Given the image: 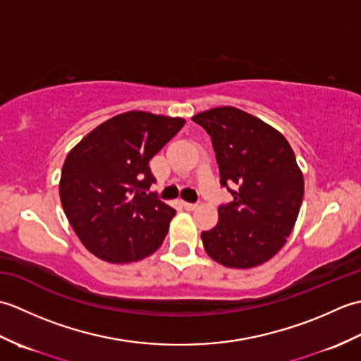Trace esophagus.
<instances>
[{
  "instance_id": "1",
  "label": "esophagus",
  "mask_w": 361,
  "mask_h": 361,
  "mask_svg": "<svg viewBox=\"0 0 361 361\" xmlns=\"http://www.w3.org/2000/svg\"><path fill=\"white\" fill-rule=\"evenodd\" d=\"M183 208H185L186 211H194L197 208V203H189V202H183Z\"/></svg>"
}]
</instances>
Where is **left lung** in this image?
<instances>
[{"instance_id":"1","label":"left lung","mask_w":361,"mask_h":361,"mask_svg":"<svg viewBox=\"0 0 361 361\" xmlns=\"http://www.w3.org/2000/svg\"><path fill=\"white\" fill-rule=\"evenodd\" d=\"M192 121L211 136L220 185L234 198L219 206V224L202 233L206 252L229 268L267 262L283 247L301 209L304 178L293 149L278 130L234 106Z\"/></svg>"}]
</instances>
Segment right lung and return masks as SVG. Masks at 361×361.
I'll return each instance as SVG.
<instances>
[{
	"mask_svg": "<svg viewBox=\"0 0 361 361\" xmlns=\"http://www.w3.org/2000/svg\"><path fill=\"white\" fill-rule=\"evenodd\" d=\"M185 126V119L147 111L118 114L68 153L60 200L80 242L99 259L136 262L157 251L175 209L155 192L149 161Z\"/></svg>",
	"mask_w": 361,
	"mask_h": 361,
	"instance_id": "right-lung-1",
	"label": "right lung"
}]
</instances>
